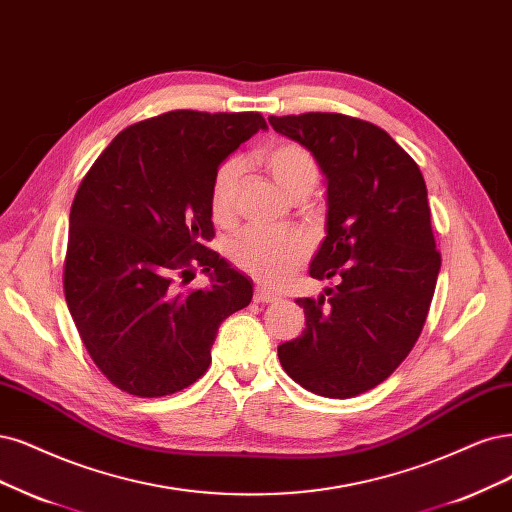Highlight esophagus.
Returning a JSON list of instances; mask_svg holds the SVG:
<instances>
[{
	"label": "esophagus",
	"mask_w": 512,
	"mask_h": 512,
	"mask_svg": "<svg viewBox=\"0 0 512 512\" xmlns=\"http://www.w3.org/2000/svg\"><path fill=\"white\" fill-rule=\"evenodd\" d=\"M279 301V294L271 292L269 288H262L258 286L254 292V303H277Z\"/></svg>",
	"instance_id": "1"
}]
</instances>
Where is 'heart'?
<instances>
[{"label":"heart","mask_w":512,"mask_h":512,"mask_svg":"<svg viewBox=\"0 0 512 512\" xmlns=\"http://www.w3.org/2000/svg\"><path fill=\"white\" fill-rule=\"evenodd\" d=\"M262 163L275 184L292 201L307 199L320 182V167L315 156L301 144H273L262 152ZM241 175L243 163L239 158H228L216 171L214 184H211V211L216 220H231ZM309 252L311 241L307 235L296 231L269 233L260 228H248L228 245V256L237 267L264 284H279L290 277L307 260Z\"/></svg>","instance_id":"obj_1"}]
</instances>
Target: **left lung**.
Masks as SVG:
<instances>
[{
	"mask_svg": "<svg viewBox=\"0 0 512 512\" xmlns=\"http://www.w3.org/2000/svg\"><path fill=\"white\" fill-rule=\"evenodd\" d=\"M269 122L305 146L324 175L326 237L309 275L337 279L317 298H298L307 326L277 356L313 394L358 396L394 373L428 317L440 254L424 175L366 120L309 112Z\"/></svg>",
	"mask_w": 512,
	"mask_h": 512,
	"instance_id": "8db88e82",
	"label": "left lung"
}]
</instances>
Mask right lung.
<instances>
[{"instance_id": "add662e5", "label": "right lung", "mask_w": 512, "mask_h": 512, "mask_svg": "<svg viewBox=\"0 0 512 512\" xmlns=\"http://www.w3.org/2000/svg\"><path fill=\"white\" fill-rule=\"evenodd\" d=\"M267 120L175 110L120 131L69 211L63 288L80 339L118 390L158 398L195 383L252 279L218 252L211 184ZM209 289L186 291L196 269Z\"/></svg>"}]
</instances>
